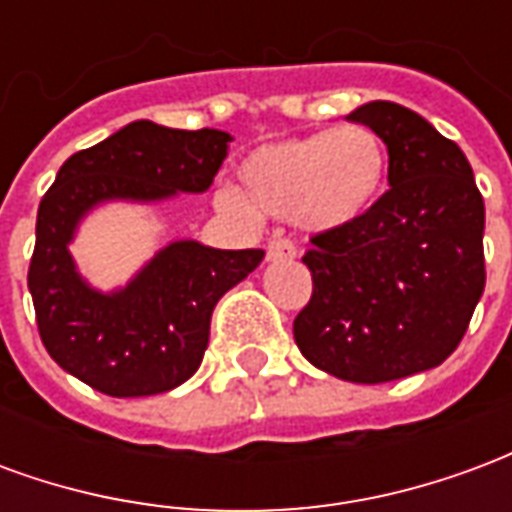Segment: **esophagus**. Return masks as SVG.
Masks as SVG:
<instances>
[{
	"instance_id": "obj_1",
	"label": "esophagus",
	"mask_w": 512,
	"mask_h": 512,
	"mask_svg": "<svg viewBox=\"0 0 512 512\" xmlns=\"http://www.w3.org/2000/svg\"><path fill=\"white\" fill-rule=\"evenodd\" d=\"M296 244L290 238H271L268 241V260H293L296 257Z\"/></svg>"
}]
</instances>
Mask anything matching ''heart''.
<instances>
[{
  "instance_id": "b5f03b06",
  "label": "heart",
  "mask_w": 512,
  "mask_h": 512,
  "mask_svg": "<svg viewBox=\"0 0 512 512\" xmlns=\"http://www.w3.org/2000/svg\"><path fill=\"white\" fill-rule=\"evenodd\" d=\"M389 153L373 128L348 123L255 147L238 169V186L216 191L224 211L293 219L310 233H334L365 219L381 200Z\"/></svg>"
}]
</instances>
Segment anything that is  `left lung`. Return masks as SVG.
I'll list each match as a JSON object with an SVG mask.
<instances>
[{
	"mask_svg": "<svg viewBox=\"0 0 512 512\" xmlns=\"http://www.w3.org/2000/svg\"><path fill=\"white\" fill-rule=\"evenodd\" d=\"M348 120L384 139L389 191L365 219L312 238V299L293 337L323 373L384 384L439 367L463 340L485 288V205L461 147L417 112L370 101Z\"/></svg>",
	"mask_w": 512,
	"mask_h": 512,
	"instance_id": "obj_1",
	"label": "left lung"
}]
</instances>
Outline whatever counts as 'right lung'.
Returning a JSON list of instances; mask_svg holds the SVG:
<instances>
[{"label":"right lung","mask_w":512,"mask_h":512,"mask_svg":"<svg viewBox=\"0 0 512 512\" xmlns=\"http://www.w3.org/2000/svg\"><path fill=\"white\" fill-rule=\"evenodd\" d=\"M230 142L216 128L180 131L136 120L62 164L40 200L27 282L40 340L65 373L112 397L169 392L197 373L216 301L266 252L175 241L126 288L101 293L76 271L68 244L84 213L101 202L205 191Z\"/></svg>","instance_id":"add662e5"}]
</instances>
